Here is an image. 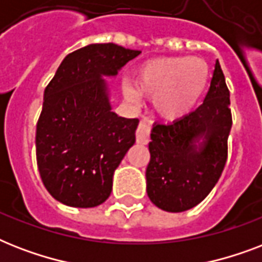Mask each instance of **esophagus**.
I'll return each instance as SVG.
<instances>
[{
  "instance_id": "obj_1",
  "label": "esophagus",
  "mask_w": 262,
  "mask_h": 262,
  "mask_svg": "<svg viewBox=\"0 0 262 262\" xmlns=\"http://www.w3.org/2000/svg\"><path fill=\"white\" fill-rule=\"evenodd\" d=\"M149 133H151V127L148 123H145L144 121L139 123V127H137V130H136V141L137 144H145L149 143Z\"/></svg>"
}]
</instances>
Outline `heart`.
<instances>
[{
  "label": "heart",
  "mask_w": 262,
  "mask_h": 262,
  "mask_svg": "<svg viewBox=\"0 0 262 262\" xmlns=\"http://www.w3.org/2000/svg\"><path fill=\"white\" fill-rule=\"evenodd\" d=\"M208 65L191 57H163L137 68L133 83L123 81L122 94L130 102L152 96V108L164 121L190 114L208 85Z\"/></svg>",
  "instance_id": "heart-1"
}]
</instances>
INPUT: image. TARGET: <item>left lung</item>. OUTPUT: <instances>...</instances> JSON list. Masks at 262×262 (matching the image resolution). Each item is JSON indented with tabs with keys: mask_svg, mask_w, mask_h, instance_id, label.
<instances>
[{
	"mask_svg": "<svg viewBox=\"0 0 262 262\" xmlns=\"http://www.w3.org/2000/svg\"><path fill=\"white\" fill-rule=\"evenodd\" d=\"M231 125L230 92L216 59L203 104L178 121L152 127L145 178L147 194L156 207L187 211L211 193L227 160Z\"/></svg>",
	"mask_w": 262,
	"mask_h": 262,
	"instance_id": "8db88e82",
	"label": "left lung"
}]
</instances>
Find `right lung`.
<instances>
[{
    "label": "right lung",
    "mask_w": 262,
    "mask_h": 262,
    "mask_svg": "<svg viewBox=\"0 0 262 262\" xmlns=\"http://www.w3.org/2000/svg\"><path fill=\"white\" fill-rule=\"evenodd\" d=\"M92 43L68 54L45 90L36 125V162L47 191L68 207L94 208L113 190L114 171L136 143L139 119L113 111L110 85L140 54Z\"/></svg>",
    "instance_id": "right-lung-1"
}]
</instances>
